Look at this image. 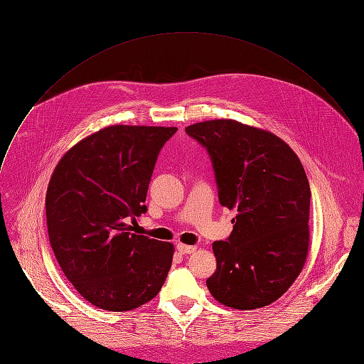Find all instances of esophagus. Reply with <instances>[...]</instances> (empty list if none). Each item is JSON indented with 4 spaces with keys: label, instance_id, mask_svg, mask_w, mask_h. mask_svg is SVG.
<instances>
[{
    "label": "esophagus",
    "instance_id": "obj_1",
    "mask_svg": "<svg viewBox=\"0 0 364 364\" xmlns=\"http://www.w3.org/2000/svg\"><path fill=\"white\" fill-rule=\"evenodd\" d=\"M177 250L183 255H190L193 252H196V246H187V245H183V243H178L177 245Z\"/></svg>",
    "mask_w": 364,
    "mask_h": 364
}]
</instances>
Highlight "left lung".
Instances as JSON below:
<instances>
[{
    "mask_svg": "<svg viewBox=\"0 0 364 364\" xmlns=\"http://www.w3.org/2000/svg\"><path fill=\"white\" fill-rule=\"evenodd\" d=\"M186 133L210 156L220 203L237 210L230 237L212 245L209 291L232 309L268 306L306 263L311 195L304 168L282 139L235 119L203 121Z\"/></svg>",
    "mask_w": 364,
    "mask_h": 364,
    "instance_id": "obj_1",
    "label": "left lung"
}]
</instances>
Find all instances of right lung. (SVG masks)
<instances>
[{
	"mask_svg": "<svg viewBox=\"0 0 364 364\" xmlns=\"http://www.w3.org/2000/svg\"><path fill=\"white\" fill-rule=\"evenodd\" d=\"M177 127L108 126L57 164L45 206L60 268L90 304L129 311L151 301L171 268L174 246L130 232L156 158Z\"/></svg>",
	"mask_w": 364,
	"mask_h": 364,
	"instance_id": "add662e5",
	"label": "right lung"
}]
</instances>
